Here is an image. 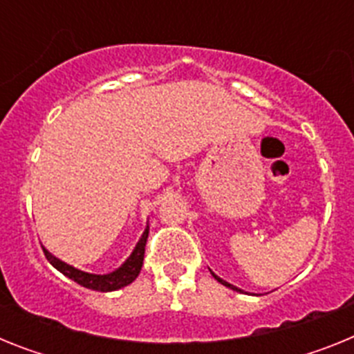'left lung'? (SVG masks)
Listing matches in <instances>:
<instances>
[{
	"label": "left lung",
	"mask_w": 354,
	"mask_h": 354,
	"mask_svg": "<svg viewBox=\"0 0 354 354\" xmlns=\"http://www.w3.org/2000/svg\"><path fill=\"white\" fill-rule=\"evenodd\" d=\"M212 277H214V278H216V280H218V282H220V283H223V286H225V287H230V289H232V290H241V289H237V287L230 286V283H228V282H225V280H221V278H218V277H216V274H214V273H212Z\"/></svg>",
	"instance_id": "obj_1"
}]
</instances>
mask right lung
<instances>
[{"mask_svg": "<svg viewBox=\"0 0 354 354\" xmlns=\"http://www.w3.org/2000/svg\"><path fill=\"white\" fill-rule=\"evenodd\" d=\"M147 237H149V228H145V232H143L142 239L138 241V245L134 248V252L131 253V257L127 259L124 264L118 268L117 271L109 274H90V273H83V271L76 270V268H72V266L65 264V262L58 261L56 257H53L51 253L48 252L46 248L44 250V255L55 266L56 270L64 273L65 277H68L71 280H74L80 286L86 287V289L92 290H101V292H109V290H117L120 287L129 286L133 280H136V277L142 271L143 266V255H145V245H147Z\"/></svg>", "mask_w": 354, "mask_h": 354, "instance_id": "add662e5", "label": "right lung"}]
</instances>
